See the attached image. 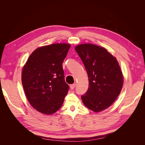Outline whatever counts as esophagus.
I'll return each instance as SVG.
<instances>
[{
    "mask_svg": "<svg viewBox=\"0 0 145 145\" xmlns=\"http://www.w3.org/2000/svg\"><path fill=\"white\" fill-rule=\"evenodd\" d=\"M75 87H76L75 83H74V84H72V85H70V88H71V89H74V88H75Z\"/></svg>",
    "mask_w": 145,
    "mask_h": 145,
    "instance_id": "34e87169",
    "label": "esophagus"
}]
</instances>
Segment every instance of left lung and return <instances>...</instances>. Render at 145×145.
Returning a JSON list of instances; mask_svg holds the SVG:
<instances>
[{"mask_svg": "<svg viewBox=\"0 0 145 145\" xmlns=\"http://www.w3.org/2000/svg\"><path fill=\"white\" fill-rule=\"evenodd\" d=\"M85 67L88 89L81 96L83 103L94 112L109 107L120 94L123 77L116 59L104 48L82 44L75 48Z\"/></svg>", "mask_w": 145, "mask_h": 145, "instance_id": "8db88e82", "label": "left lung"}]
</instances>
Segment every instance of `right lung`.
Segmentation results:
<instances>
[{"label":"right lung","instance_id":"obj_1","mask_svg":"<svg viewBox=\"0 0 145 145\" xmlns=\"http://www.w3.org/2000/svg\"><path fill=\"white\" fill-rule=\"evenodd\" d=\"M69 44L55 43L33 52L22 72V82L28 102L41 113L50 115L63 103L69 87L65 81L62 63Z\"/></svg>","mask_w":145,"mask_h":145}]
</instances>
